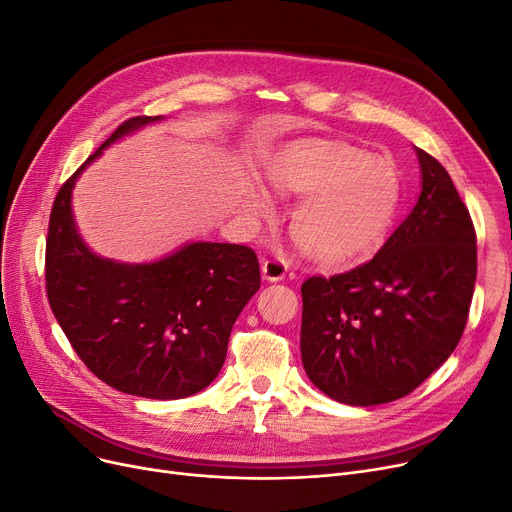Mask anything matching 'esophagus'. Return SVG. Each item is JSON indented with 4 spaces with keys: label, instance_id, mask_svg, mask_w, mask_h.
<instances>
[{
    "label": "esophagus",
    "instance_id": "obj_1",
    "mask_svg": "<svg viewBox=\"0 0 512 512\" xmlns=\"http://www.w3.org/2000/svg\"><path fill=\"white\" fill-rule=\"evenodd\" d=\"M287 272H289V266L287 261L282 259H266L261 263V274L268 282H280L287 276Z\"/></svg>",
    "mask_w": 512,
    "mask_h": 512
}]
</instances>
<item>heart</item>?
Segmentation results:
<instances>
[{
  "label": "heart",
  "instance_id": "obj_1",
  "mask_svg": "<svg viewBox=\"0 0 512 512\" xmlns=\"http://www.w3.org/2000/svg\"><path fill=\"white\" fill-rule=\"evenodd\" d=\"M282 196L304 198L291 217L299 251L320 266H352L382 249L401 198V181L388 158L348 143L304 139L287 145L266 168ZM255 215L272 202L263 187L246 194Z\"/></svg>",
  "mask_w": 512,
  "mask_h": 512
}]
</instances>
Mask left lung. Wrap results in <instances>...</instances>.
<instances>
[{"label": "left lung", "instance_id": "8db88e82", "mask_svg": "<svg viewBox=\"0 0 512 512\" xmlns=\"http://www.w3.org/2000/svg\"><path fill=\"white\" fill-rule=\"evenodd\" d=\"M422 192L377 255L301 285V363L333 401L403 399L456 350L477 280V234L439 160L415 149Z\"/></svg>", "mask_w": 512, "mask_h": 512}]
</instances>
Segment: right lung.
<instances>
[{
  "label": "right lung",
  "mask_w": 512,
  "mask_h": 512,
  "mask_svg": "<svg viewBox=\"0 0 512 512\" xmlns=\"http://www.w3.org/2000/svg\"><path fill=\"white\" fill-rule=\"evenodd\" d=\"M137 116L63 183L46 240V293L54 318L84 365L107 386L143 399H185L219 375L238 314L261 285L253 249L189 242L151 263L94 255L75 227L73 185L82 170L145 124Z\"/></svg>",
  "instance_id": "right-lung-1"
}]
</instances>
